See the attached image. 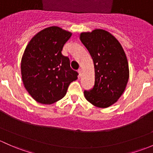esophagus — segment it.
<instances>
[{
    "instance_id": "34e87169",
    "label": "esophagus",
    "mask_w": 153,
    "mask_h": 153,
    "mask_svg": "<svg viewBox=\"0 0 153 153\" xmlns=\"http://www.w3.org/2000/svg\"><path fill=\"white\" fill-rule=\"evenodd\" d=\"M78 73H79V76H82V70L81 68H79L78 70Z\"/></svg>"
}]
</instances>
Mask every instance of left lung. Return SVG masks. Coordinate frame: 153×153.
<instances>
[{
  "label": "left lung",
  "instance_id": "obj_1",
  "mask_svg": "<svg viewBox=\"0 0 153 153\" xmlns=\"http://www.w3.org/2000/svg\"><path fill=\"white\" fill-rule=\"evenodd\" d=\"M79 39L92 57L95 72V85L84 91L85 97L97 108H108L127 87L130 71L125 52L119 40L104 29L82 32Z\"/></svg>",
  "mask_w": 153,
  "mask_h": 153
}]
</instances>
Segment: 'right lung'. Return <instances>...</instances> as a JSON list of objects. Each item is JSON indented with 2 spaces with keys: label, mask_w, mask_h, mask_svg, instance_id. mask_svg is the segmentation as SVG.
<instances>
[{
  "label": "right lung",
  "mask_w": 153,
  "mask_h": 153,
  "mask_svg": "<svg viewBox=\"0 0 153 153\" xmlns=\"http://www.w3.org/2000/svg\"><path fill=\"white\" fill-rule=\"evenodd\" d=\"M72 35L58 26L41 30L31 38L20 63L23 85L36 102L51 105L63 98L78 73L62 54L64 44Z\"/></svg>",
  "instance_id": "obj_1"
}]
</instances>
